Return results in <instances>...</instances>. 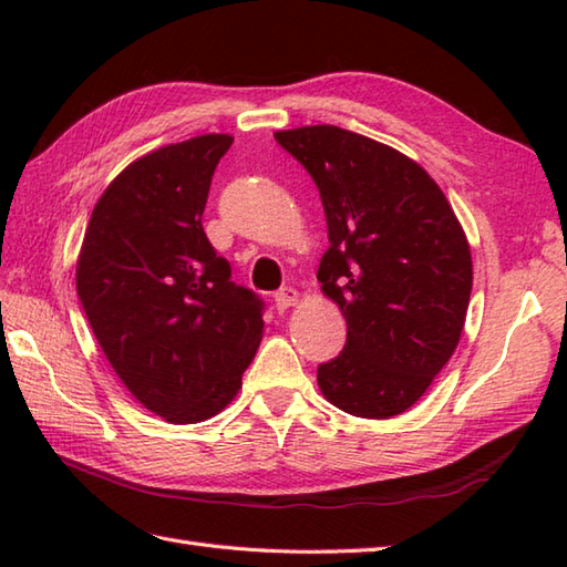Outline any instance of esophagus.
<instances>
[{"label":"esophagus","instance_id":"34e87169","mask_svg":"<svg viewBox=\"0 0 567 567\" xmlns=\"http://www.w3.org/2000/svg\"><path fill=\"white\" fill-rule=\"evenodd\" d=\"M299 302V292L295 290V287H282L280 292L275 295V305L277 309H290Z\"/></svg>","mask_w":567,"mask_h":567}]
</instances>
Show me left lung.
<instances>
[{
	"instance_id": "1",
	"label": "left lung",
	"mask_w": 567,
	"mask_h": 567,
	"mask_svg": "<svg viewBox=\"0 0 567 567\" xmlns=\"http://www.w3.org/2000/svg\"><path fill=\"white\" fill-rule=\"evenodd\" d=\"M275 141L319 187L331 246L317 277L348 327L319 388L353 416L402 414L461 341L473 290L463 226L424 167L384 143L329 124Z\"/></svg>"
}]
</instances>
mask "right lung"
<instances>
[{
    "instance_id": "add662e5",
    "label": "right lung",
    "mask_w": 567,
    "mask_h": 567,
    "mask_svg": "<svg viewBox=\"0 0 567 567\" xmlns=\"http://www.w3.org/2000/svg\"><path fill=\"white\" fill-rule=\"evenodd\" d=\"M226 134L163 146L104 189L84 231L78 297L114 372L171 424L234 400L262 339V299L231 280L202 228Z\"/></svg>"
}]
</instances>
